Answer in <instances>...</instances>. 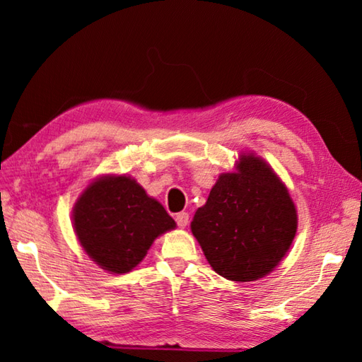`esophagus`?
<instances>
[{
  "instance_id": "34e87169",
  "label": "esophagus",
  "mask_w": 362,
  "mask_h": 362,
  "mask_svg": "<svg viewBox=\"0 0 362 362\" xmlns=\"http://www.w3.org/2000/svg\"><path fill=\"white\" fill-rule=\"evenodd\" d=\"M175 222H177V225L180 226V228H185V226L188 225V222H189V216L187 212H179L175 216Z\"/></svg>"
}]
</instances>
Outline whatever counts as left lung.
<instances>
[{
	"label": "left lung",
	"instance_id": "1",
	"mask_svg": "<svg viewBox=\"0 0 362 362\" xmlns=\"http://www.w3.org/2000/svg\"><path fill=\"white\" fill-rule=\"evenodd\" d=\"M192 233L216 273L230 281H257L284 259L297 233V209L272 166L243 153L236 173L220 174L198 207Z\"/></svg>",
	"mask_w": 362,
	"mask_h": 362
}]
</instances>
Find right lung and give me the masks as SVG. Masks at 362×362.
I'll use <instances>...</instances> for the list:
<instances>
[{
	"instance_id": "obj_1",
	"label": "right lung",
	"mask_w": 362,
	"mask_h": 362,
	"mask_svg": "<svg viewBox=\"0 0 362 362\" xmlns=\"http://www.w3.org/2000/svg\"><path fill=\"white\" fill-rule=\"evenodd\" d=\"M73 228L97 265L122 274L137 267L153 241L174 230L175 222L129 175H102L79 194Z\"/></svg>"
}]
</instances>
